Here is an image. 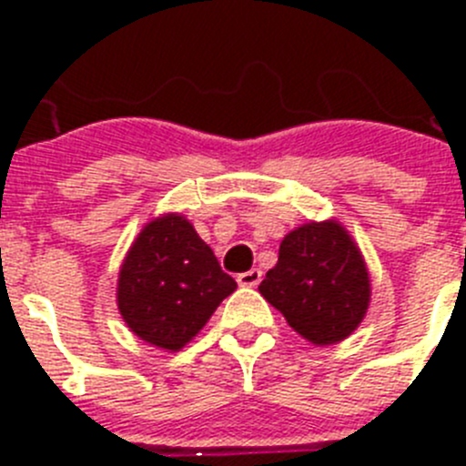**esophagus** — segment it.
Here are the masks:
<instances>
[{
  "label": "esophagus",
  "mask_w": 466,
  "mask_h": 466,
  "mask_svg": "<svg viewBox=\"0 0 466 466\" xmlns=\"http://www.w3.org/2000/svg\"><path fill=\"white\" fill-rule=\"evenodd\" d=\"M263 273L258 268H252V270H247V273H240L238 275V284L240 287H257L258 282H261Z\"/></svg>",
  "instance_id": "34e87169"
}]
</instances>
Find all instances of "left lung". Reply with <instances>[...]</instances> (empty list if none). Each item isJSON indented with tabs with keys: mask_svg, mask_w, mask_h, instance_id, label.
I'll use <instances>...</instances> for the list:
<instances>
[{
	"mask_svg": "<svg viewBox=\"0 0 466 466\" xmlns=\"http://www.w3.org/2000/svg\"><path fill=\"white\" fill-rule=\"evenodd\" d=\"M258 291L294 331L315 345L348 339L371 299L364 258L336 221H312L291 230Z\"/></svg>",
	"mask_w": 466,
	"mask_h": 466,
	"instance_id": "1",
	"label": "left lung"
}]
</instances>
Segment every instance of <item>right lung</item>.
Wrapping results in <instances>:
<instances>
[{"label":"right lung","instance_id":"obj_1","mask_svg":"<svg viewBox=\"0 0 466 466\" xmlns=\"http://www.w3.org/2000/svg\"><path fill=\"white\" fill-rule=\"evenodd\" d=\"M238 289L214 252L179 214L144 226L118 275V310L133 333L163 350H182Z\"/></svg>","mask_w":466,"mask_h":466}]
</instances>
